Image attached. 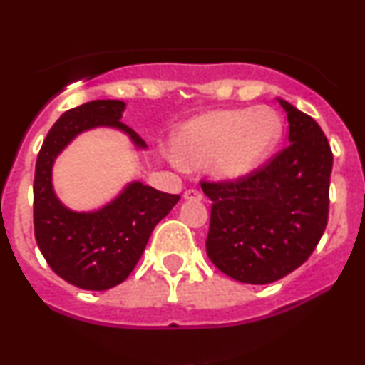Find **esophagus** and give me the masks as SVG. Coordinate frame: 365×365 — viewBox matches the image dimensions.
<instances>
[{
	"label": "esophagus",
	"mask_w": 365,
	"mask_h": 365,
	"mask_svg": "<svg viewBox=\"0 0 365 365\" xmlns=\"http://www.w3.org/2000/svg\"><path fill=\"white\" fill-rule=\"evenodd\" d=\"M183 199H185V200H200V199H202V194H200L199 190H194V188H190V190H185V194H183Z\"/></svg>",
	"instance_id": "1"
}]
</instances>
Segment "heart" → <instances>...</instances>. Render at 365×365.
Returning a JSON list of instances; mask_svg holds the SVG:
<instances>
[{
  "instance_id": "1",
  "label": "heart",
  "mask_w": 365,
  "mask_h": 365,
  "mask_svg": "<svg viewBox=\"0 0 365 365\" xmlns=\"http://www.w3.org/2000/svg\"><path fill=\"white\" fill-rule=\"evenodd\" d=\"M282 130L278 113L266 106L211 111L180 130L175 156L182 168L207 165L209 173L220 182H237L266 161Z\"/></svg>"
}]
</instances>
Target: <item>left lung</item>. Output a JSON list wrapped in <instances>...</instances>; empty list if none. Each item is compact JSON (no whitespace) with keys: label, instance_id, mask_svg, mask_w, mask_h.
Listing matches in <instances>:
<instances>
[{"label":"left lung","instance_id":"obj_1","mask_svg":"<svg viewBox=\"0 0 365 365\" xmlns=\"http://www.w3.org/2000/svg\"><path fill=\"white\" fill-rule=\"evenodd\" d=\"M288 145L247 178L202 183L211 199L206 252L226 276L242 283L282 279L307 261L328 223V139L316 120L284 99Z\"/></svg>","mask_w":365,"mask_h":365}]
</instances>
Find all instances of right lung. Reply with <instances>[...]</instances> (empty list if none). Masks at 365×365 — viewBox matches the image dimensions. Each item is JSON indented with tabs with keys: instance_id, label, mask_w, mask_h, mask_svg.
Wrapping results in <instances>:
<instances>
[{
	"instance_id": "obj_1",
	"label": "right lung",
	"mask_w": 365,
	"mask_h": 365,
	"mask_svg": "<svg viewBox=\"0 0 365 365\" xmlns=\"http://www.w3.org/2000/svg\"><path fill=\"white\" fill-rule=\"evenodd\" d=\"M123 110V101L98 99L63 113L46 135L36 163L37 245L54 273L83 290L101 292L125 282L139 262L154 226L180 200V195L159 192L139 180L128 182L110 202L92 211H73L56 195L54 163L81 133L113 128L127 135L137 150L148 149L120 121Z\"/></svg>"
}]
</instances>
